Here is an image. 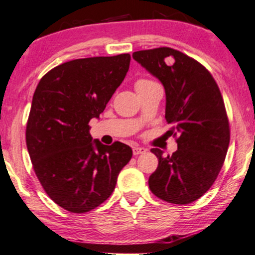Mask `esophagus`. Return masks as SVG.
<instances>
[{
	"label": "esophagus",
	"mask_w": 255,
	"mask_h": 255,
	"mask_svg": "<svg viewBox=\"0 0 255 255\" xmlns=\"http://www.w3.org/2000/svg\"><path fill=\"white\" fill-rule=\"evenodd\" d=\"M132 151H133V154L134 156H138V154H143L146 152L147 150L145 147H140V146H134L133 148H132Z\"/></svg>",
	"instance_id": "esophagus-1"
}]
</instances>
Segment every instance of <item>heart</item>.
Masks as SVG:
<instances>
[{
    "label": "heart",
    "mask_w": 255,
    "mask_h": 255,
    "mask_svg": "<svg viewBox=\"0 0 255 255\" xmlns=\"http://www.w3.org/2000/svg\"><path fill=\"white\" fill-rule=\"evenodd\" d=\"M151 83H154V82L150 81V79H145V78H141V79H138L137 82L134 83V88H139V87H143V85H147V84H151Z\"/></svg>",
    "instance_id": "obj_1"
}]
</instances>
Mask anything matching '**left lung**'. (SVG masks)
<instances>
[{"label":"left lung","mask_w":255,"mask_h":255,"mask_svg":"<svg viewBox=\"0 0 255 255\" xmlns=\"http://www.w3.org/2000/svg\"><path fill=\"white\" fill-rule=\"evenodd\" d=\"M132 57L164 85L167 132L178 135V150L171 156L151 148L158 167L148 178V187L167 203H193L216 181L229 148L223 96L210 71L183 52L163 47L135 51Z\"/></svg>","instance_id":"obj_1"}]
</instances>
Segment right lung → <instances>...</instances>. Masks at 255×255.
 <instances>
[{"instance_id":"right-lung-1","label":"right lung","mask_w":255,"mask_h":255,"mask_svg":"<svg viewBox=\"0 0 255 255\" xmlns=\"http://www.w3.org/2000/svg\"><path fill=\"white\" fill-rule=\"evenodd\" d=\"M131 56L65 62L47 72L36 88L25 140L39 183L58 206L85 213L114 192L131 147L92 140L90 122L99 118L124 81Z\"/></svg>"}]
</instances>
